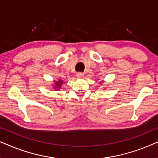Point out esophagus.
<instances>
[{
	"instance_id": "obj_1",
	"label": "esophagus",
	"mask_w": 158,
	"mask_h": 158,
	"mask_svg": "<svg viewBox=\"0 0 158 158\" xmlns=\"http://www.w3.org/2000/svg\"><path fill=\"white\" fill-rule=\"evenodd\" d=\"M77 78H82V77H83V74L82 73H77Z\"/></svg>"
}]
</instances>
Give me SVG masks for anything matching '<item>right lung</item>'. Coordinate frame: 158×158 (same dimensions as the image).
<instances>
[{"instance_id":"right-lung-1","label":"right lung","mask_w":158,"mask_h":158,"mask_svg":"<svg viewBox=\"0 0 158 158\" xmlns=\"http://www.w3.org/2000/svg\"><path fill=\"white\" fill-rule=\"evenodd\" d=\"M60 83H61V81H60ZM56 85H57V87H58V88L60 87V84L59 83H57V82H56Z\"/></svg>"}]
</instances>
